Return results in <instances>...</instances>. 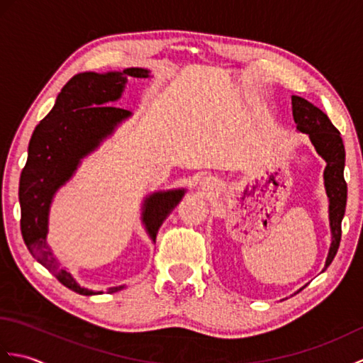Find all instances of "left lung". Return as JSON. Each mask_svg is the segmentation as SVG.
<instances>
[{"instance_id": "1", "label": "left lung", "mask_w": 363, "mask_h": 363, "mask_svg": "<svg viewBox=\"0 0 363 363\" xmlns=\"http://www.w3.org/2000/svg\"><path fill=\"white\" fill-rule=\"evenodd\" d=\"M291 111L293 120L296 123V129L309 135L315 150H317L320 156L326 160L325 187L329 198V225L330 234H333V242H330V248L325 265L326 269L333 264V260L338 251V246H340L342 220L346 209V196H348V187H346L343 176L345 146L338 129L330 123L328 115L320 111L317 106H313L304 98L293 95ZM325 269H323V272H325Z\"/></svg>"}]
</instances>
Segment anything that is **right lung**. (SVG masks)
I'll list each match as a JSON object with an SVG mask.
<instances>
[{
  "mask_svg": "<svg viewBox=\"0 0 363 363\" xmlns=\"http://www.w3.org/2000/svg\"><path fill=\"white\" fill-rule=\"evenodd\" d=\"M148 78L145 68H126L104 74L87 72L73 76L57 95L51 112L35 126L29 140L28 160L20 176L18 198L21 207V235L29 252L48 268L65 287L79 295H98L103 291L84 289L60 265L46 243L48 215L54 194L70 179L81 159L96 150L130 112L112 106L121 96L128 81ZM186 190L154 191L143 201L142 221L151 240ZM123 287H112L107 293Z\"/></svg>",
  "mask_w": 363,
  "mask_h": 363,
  "instance_id": "obj_1",
  "label": "right lung"
}]
</instances>
